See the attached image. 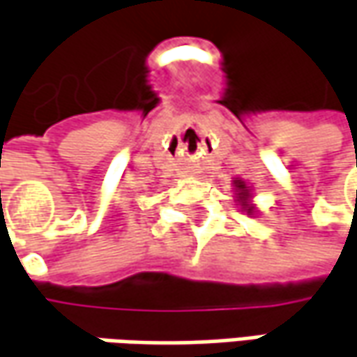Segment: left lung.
<instances>
[{
    "label": "left lung",
    "instance_id": "left-lung-1",
    "mask_svg": "<svg viewBox=\"0 0 357 357\" xmlns=\"http://www.w3.org/2000/svg\"><path fill=\"white\" fill-rule=\"evenodd\" d=\"M234 185H236V192H238V202L241 204V209H245L248 211V215H254V206L250 204V199H252V195H250V188L245 185V181H241V179H236L234 181Z\"/></svg>",
    "mask_w": 357,
    "mask_h": 357
}]
</instances>
